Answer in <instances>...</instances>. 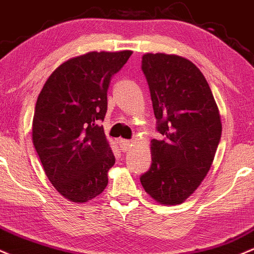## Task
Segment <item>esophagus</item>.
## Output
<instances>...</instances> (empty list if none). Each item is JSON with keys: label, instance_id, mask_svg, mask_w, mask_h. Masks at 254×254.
I'll return each mask as SVG.
<instances>
[{"label": "esophagus", "instance_id": "obj_1", "mask_svg": "<svg viewBox=\"0 0 254 254\" xmlns=\"http://www.w3.org/2000/svg\"><path fill=\"white\" fill-rule=\"evenodd\" d=\"M130 145H132V142H130L129 140H125V139H120L119 140L120 150H121L122 152H126L127 150H129Z\"/></svg>", "mask_w": 254, "mask_h": 254}]
</instances>
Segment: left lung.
<instances>
[{"label":"left lung","instance_id":"obj_1","mask_svg":"<svg viewBox=\"0 0 254 254\" xmlns=\"http://www.w3.org/2000/svg\"><path fill=\"white\" fill-rule=\"evenodd\" d=\"M141 69L151 93L156 130L152 163L140 182L158 203H184L204 180L221 140L222 124L203 73L189 60L145 54Z\"/></svg>","mask_w":254,"mask_h":254}]
</instances>
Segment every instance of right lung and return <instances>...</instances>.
Listing matches in <instances>:
<instances>
[{
    "instance_id": "obj_1",
    "label": "right lung",
    "mask_w": 254,
    "mask_h": 254,
    "mask_svg": "<svg viewBox=\"0 0 254 254\" xmlns=\"http://www.w3.org/2000/svg\"><path fill=\"white\" fill-rule=\"evenodd\" d=\"M132 51L85 54L54 70L39 93L32 138L53 186L64 198L85 203L108 185L115 156L105 138L107 92Z\"/></svg>"
}]
</instances>
